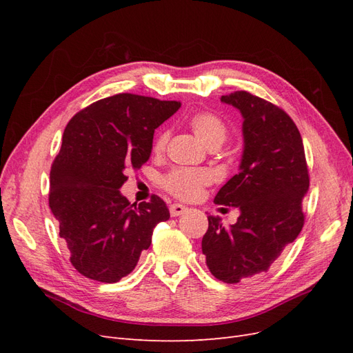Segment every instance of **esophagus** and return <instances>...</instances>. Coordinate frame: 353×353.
<instances>
[{"label": "esophagus", "instance_id": "1", "mask_svg": "<svg viewBox=\"0 0 353 353\" xmlns=\"http://www.w3.org/2000/svg\"><path fill=\"white\" fill-rule=\"evenodd\" d=\"M185 210H187V208L184 205H179V203H174V205H170V208H169V212L172 216L183 215Z\"/></svg>", "mask_w": 353, "mask_h": 353}]
</instances>
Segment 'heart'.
<instances>
[{
    "instance_id": "b5f03b06",
    "label": "heart",
    "mask_w": 353,
    "mask_h": 353,
    "mask_svg": "<svg viewBox=\"0 0 353 353\" xmlns=\"http://www.w3.org/2000/svg\"><path fill=\"white\" fill-rule=\"evenodd\" d=\"M190 130L196 134L199 140L209 148H218L228 137V123L216 113L209 110L196 112L187 121ZM169 141V131H159L154 143L153 153L162 154L166 150ZM212 183V175L206 169H188L176 168L162 178V187L181 200L197 199L203 188Z\"/></svg>"
}]
</instances>
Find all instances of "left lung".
Here are the masks:
<instances>
[{"instance_id":"8db88e82","label":"left lung","mask_w":353,"mask_h":353,"mask_svg":"<svg viewBox=\"0 0 353 353\" xmlns=\"http://www.w3.org/2000/svg\"><path fill=\"white\" fill-rule=\"evenodd\" d=\"M221 100L244 117V153L240 172L218 191L215 203L241 213L230 228L208 216L201 250L213 276L234 284L265 274L302 231L309 170L301 132L281 108L248 91Z\"/></svg>"}]
</instances>
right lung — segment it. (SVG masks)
Returning a JSON list of instances; mask_svg holds the SVG:
<instances>
[{
	"label": "right lung",
	"instance_id": "right-lung-1",
	"mask_svg": "<svg viewBox=\"0 0 353 353\" xmlns=\"http://www.w3.org/2000/svg\"><path fill=\"white\" fill-rule=\"evenodd\" d=\"M181 108L145 95L121 92L74 114L51 165L48 203L59 221L70 263L100 283L130 274L153 230L169 219L159 196L131 205L119 188L128 169H140L152 153L154 130Z\"/></svg>",
	"mask_w": 353,
	"mask_h": 353
}]
</instances>
